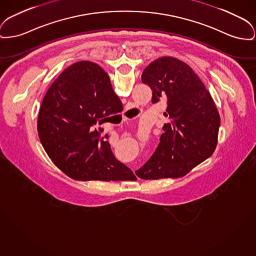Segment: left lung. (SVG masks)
Masks as SVG:
<instances>
[{
  "label": "left lung",
  "mask_w": 256,
  "mask_h": 256,
  "mask_svg": "<svg viewBox=\"0 0 256 256\" xmlns=\"http://www.w3.org/2000/svg\"><path fill=\"white\" fill-rule=\"evenodd\" d=\"M141 80L152 92V104L166 100L169 122L156 149L136 175L145 180L184 176L216 147L218 109L192 68L176 58L154 60L143 70Z\"/></svg>",
  "instance_id": "left-lung-1"
}]
</instances>
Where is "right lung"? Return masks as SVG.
I'll list each match as a JSON object with an SVG mask.
<instances>
[{
	"label": "right lung",
	"mask_w": 256,
	"mask_h": 256,
	"mask_svg": "<svg viewBox=\"0 0 256 256\" xmlns=\"http://www.w3.org/2000/svg\"><path fill=\"white\" fill-rule=\"evenodd\" d=\"M119 107L109 76L96 64L82 60L64 70L47 90L38 119L40 142L55 166L76 180H136L100 138V126Z\"/></svg>",
	"instance_id": "1"
}]
</instances>
